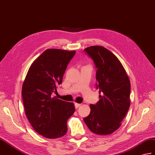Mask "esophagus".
<instances>
[{
    "label": "esophagus",
    "instance_id": "obj_1",
    "mask_svg": "<svg viewBox=\"0 0 155 155\" xmlns=\"http://www.w3.org/2000/svg\"><path fill=\"white\" fill-rule=\"evenodd\" d=\"M81 106V104H78V103H75L74 104V107H75V108H78V107H80Z\"/></svg>",
    "mask_w": 155,
    "mask_h": 155
}]
</instances>
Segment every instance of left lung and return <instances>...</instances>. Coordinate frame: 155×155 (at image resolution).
Here are the masks:
<instances>
[{
	"label": "left lung",
	"mask_w": 155,
	"mask_h": 155,
	"mask_svg": "<svg viewBox=\"0 0 155 155\" xmlns=\"http://www.w3.org/2000/svg\"><path fill=\"white\" fill-rule=\"evenodd\" d=\"M84 52L92 59L96 69V87L99 101L91 104V113L84 121L92 133L106 135L121 126L130 106L131 84L117 57L102 46H91Z\"/></svg>",
	"instance_id": "1"
}]
</instances>
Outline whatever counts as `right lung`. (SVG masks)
Masks as SVG:
<instances>
[{
	"instance_id": "1",
	"label": "right lung",
	"mask_w": 155,
	"mask_h": 155,
	"mask_svg": "<svg viewBox=\"0 0 155 155\" xmlns=\"http://www.w3.org/2000/svg\"><path fill=\"white\" fill-rule=\"evenodd\" d=\"M75 53L58 49L45 50L31 64L23 83L21 96L26 117L34 130L46 138L65 135L67 121L75 111L73 103L56 96L52 98Z\"/></svg>"
}]
</instances>
